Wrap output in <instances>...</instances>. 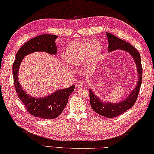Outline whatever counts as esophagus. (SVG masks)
<instances>
[{"instance_id":"1","label":"esophagus","mask_w":154,"mask_h":154,"mask_svg":"<svg viewBox=\"0 0 154 154\" xmlns=\"http://www.w3.org/2000/svg\"><path fill=\"white\" fill-rule=\"evenodd\" d=\"M84 82H82V81H78V82L76 83V86L77 87V88H81V87H82L84 85Z\"/></svg>"}]
</instances>
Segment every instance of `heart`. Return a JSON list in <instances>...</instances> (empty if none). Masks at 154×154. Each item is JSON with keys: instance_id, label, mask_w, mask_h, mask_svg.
<instances>
[{"instance_id": "obj_1", "label": "heart", "mask_w": 154, "mask_h": 154, "mask_svg": "<svg viewBox=\"0 0 154 154\" xmlns=\"http://www.w3.org/2000/svg\"><path fill=\"white\" fill-rule=\"evenodd\" d=\"M102 46L98 40H77L72 42L66 49V58L74 64L83 63L86 60L94 61L99 57Z\"/></svg>"}]
</instances>
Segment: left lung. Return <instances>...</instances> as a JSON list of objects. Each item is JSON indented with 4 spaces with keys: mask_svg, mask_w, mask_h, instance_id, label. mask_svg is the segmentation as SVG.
Listing matches in <instances>:
<instances>
[{
    "mask_svg": "<svg viewBox=\"0 0 154 154\" xmlns=\"http://www.w3.org/2000/svg\"><path fill=\"white\" fill-rule=\"evenodd\" d=\"M106 34L109 43L108 51L112 52L115 50L120 49L129 52L134 59L135 63L136 64L137 74H138V82L136 88L125 100L122 102L116 103L103 102L96 96L95 94H94L92 90L90 89V105L93 110L102 116L112 118L123 114L134 105L137 98L141 84H142V66L140 53L132 45L124 40L118 38V37L113 35L111 33L106 32Z\"/></svg>",
    "mask_w": 154,
    "mask_h": 154,
    "instance_id": "8db88e82",
    "label": "left lung"
}]
</instances>
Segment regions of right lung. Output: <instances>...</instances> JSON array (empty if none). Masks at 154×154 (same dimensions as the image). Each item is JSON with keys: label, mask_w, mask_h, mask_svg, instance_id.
Here are the masks:
<instances>
[{"label": "right lung", "mask_w": 154, "mask_h": 154, "mask_svg": "<svg viewBox=\"0 0 154 154\" xmlns=\"http://www.w3.org/2000/svg\"><path fill=\"white\" fill-rule=\"evenodd\" d=\"M58 36L53 34H42L30 39L18 50L12 65L14 85L18 97L23 103L27 112L33 116L42 119H54L64 110L69 96L74 90V85L66 89L58 90L51 95L42 98L32 97L22 88L18 72L22 60L25 56L34 52H46L56 54L57 47L55 40Z\"/></svg>", "instance_id": "1"}]
</instances>
